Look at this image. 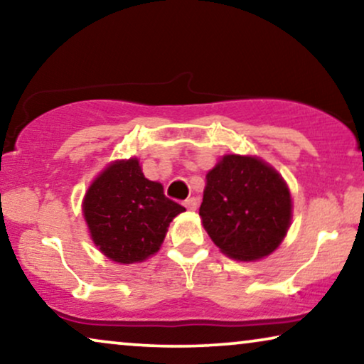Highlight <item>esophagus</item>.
Here are the masks:
<instances>
[{"instance_id": "1", "label": "esophagus", "mask_w": 364, "mask_h": 364, "mask_svg": "<svg viewBox=\"0 0 364 364\" xmlns=\"http://www.w3.org/2000/svg\"><path fill=\"white\" fill-rule=\"evenodd\" d=\"M183 205H186V208L187 210H191V212H193V210H197V198H193V197H191V198H187L186 202H183Z\"/></svg>"}]
</instances>
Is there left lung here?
<instances>
[{
    "label": "left lung",
    "mask_w": 364,
    "mask_h": 364,
    "mask_svg": "<svg viewBox=\"0 0 364 364\" xmlns=\"http://www.w3.org/2000/svg\"><path fill=\"white\" fill-rule=\"evenodd\" d=\"M227 257L253 262L270 255L291 222V197L275 168L252 156H223L207 173L198 210Z\"/></svg>",
    "instance_id": "8db88e82"
}]
</instances>
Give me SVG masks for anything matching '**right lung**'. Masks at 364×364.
<instances>
[{"label": "right lung", "mask_w": 364, "mask_h": 364, "mask_svg": "<svg viewBox=\"0 0 364 364\" xmlns=\"http://www.w3.org/2000/svg\"><path fill=\"white\" fill-rule=\"evenodd\" d=\"M186 210L144 177L136 157L116 161L87 188L82 213L92 242L117 263H137L161 248L168 223Z\"/></svg>", "instance_id": "add662e5"}]
</instances>
